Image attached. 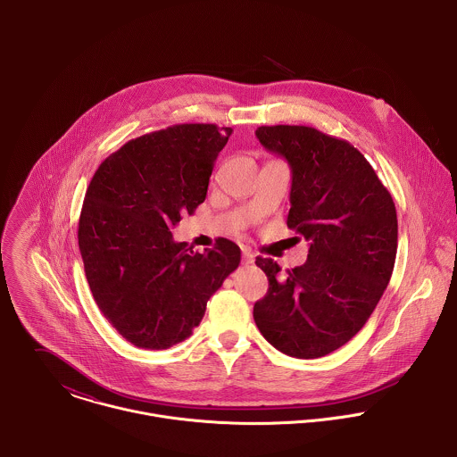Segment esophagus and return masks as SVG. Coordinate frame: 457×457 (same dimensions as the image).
<instances>
[{
    "instance_id": "esophagus-1",
    "label": "esophagus",
    "mask_w": 457,
    "mask_h": 457,
    "mask_svg": "<svg viewBox=\"0 0 457 457\" xmlns=\"http://www.w3.org/2000/svg\"><path fill=\"white\" fill-rule=\"evenodd\" d=\"M243 262L245 263H253L255 262V255L250 250H243Z\"/></svg>"
}]
</instances>
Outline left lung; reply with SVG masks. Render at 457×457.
Masks as SVG:
<instances>
[{"instance_id":"left-lung-1","label":"left lung","mask_w":457,"mask_h":457,"mask_svg":"<svg viewBox=\"0 0 457 457\" xmlns=\"http://www.w3.org/2000/svg\"><path fill=\"white\" fill-rule=\"evenodd\" d=\"M255 135L292 169L287 225L310 241V250L308 261L287 274L272 259L257 257L269 288L253 319L276 350L324 357L364 327L389 285L395 205L348 140L297 125L261 127Z\"/></svg>"}]
</instances>
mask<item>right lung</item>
I'll list each match as a JSON object with an SVG mask.
<instances>
[{"label": "right lung", "instance_id": "right-lung-1", "mask_svg": "<svg viewBox=\"0 0 457 457\" xmlns=\"http://www.w3.org/2000/svg\"><path fill=\"white\" fill-rule=\"evenodd\" d=\"M232 130L174 125L131 138L96 169L79 218L86 279L104 317L137 348L165 350L192 336L241 250L176 243L172 228L205 200Z\"/></svg>", "mask_w": 457, "mask_h": 457}]
</instances>
